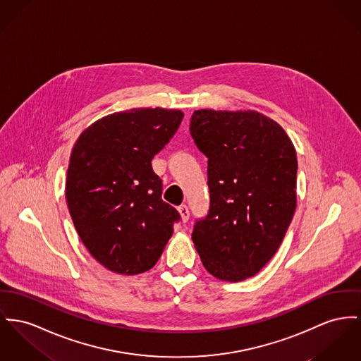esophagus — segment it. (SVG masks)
Wrapping results in <instances>:
<instances>
[{"instance_id":"1","label":"esophagus","mask_w":361,"mask_h":361,"mask_svg":"<svg viewBox=\"0 0 361 361\" xmlns=\"http://www.w3.org/2000/svg\"><path fill=\"white\" fill-rule=\"evenodd\" d=\"M178 212L180 214V217H182V221H188L189 220V217H190V211H189V208L186 207V205H180V207H178Z\"/></svg>"}]
</instances>
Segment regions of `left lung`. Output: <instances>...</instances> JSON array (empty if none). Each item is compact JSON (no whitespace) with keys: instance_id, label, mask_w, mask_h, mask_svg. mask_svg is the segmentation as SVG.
<instances>
[{"instance_id":"1","label":"left lung","mask_w":361,"mask_h":361,"mask_svg":"<svg viewBox=\"0 0 361 361\" xmlns=\"http://www.w3.org/2000/svg\"><path fill=\"white\" fill-rule=\"evenodd\" d=\"M190 134L208 157L211 207L192 238L220 281L255 276L276 253L297 207V154L286 131L257 111H194Z\"/></svg>"}]
</instances>
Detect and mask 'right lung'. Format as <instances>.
Masks as SVG:
<instances>
[{
	"label": "right lung",
	"mask_w": 361,
	"mask_h": 361,
	"mask_svg": "<svg viewBox=\"0 0 361 361\" xmlns=\"http://www.w3.org/2000/svg\"><path fill=\"white\" fill-rule=\"evenodd\" d=\"M183 112L133 108L90 124L73 145L66 200L90 255L106 269L137 275L160 259L179 220L161 198L152 159L176 133Z\"/></svg>",
	"instance_id": "add662e5"
}]
</instances>
